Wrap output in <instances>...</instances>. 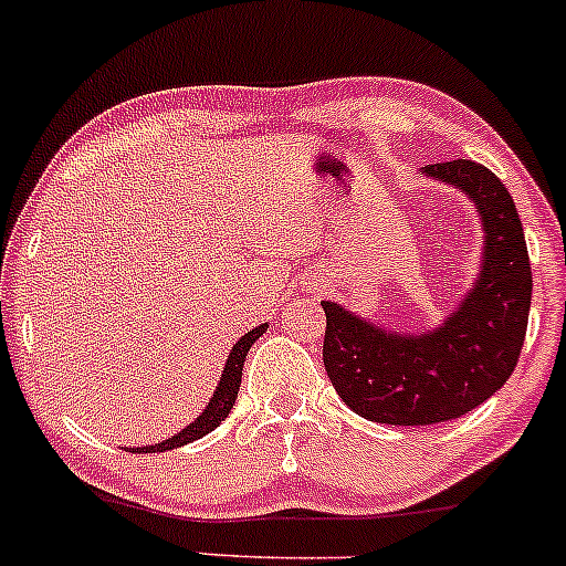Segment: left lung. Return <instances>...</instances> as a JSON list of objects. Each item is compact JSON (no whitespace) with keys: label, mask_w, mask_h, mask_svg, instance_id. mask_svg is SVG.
Listing matches in <instances>:
<instances>
[{"label":"left lung","mask_w":566,"mask_h":566,"mask_svg":"<svg viewBox=\"0 0 566 566\" xmlns=\"http://www.w3.org/2000/svg\"><path fill=\"white\" fill-rule=\"evenodd\" d=\"M423 172L475 202L483 221V270L440 329L386 334L324 302V364L334 391L375 423L429 427L475 410L513 375L524 348L532 264L513 197L483 164L455 159Z\"/></svg>","instance_id":"8db88e82"}]
</instances>
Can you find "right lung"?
<instances>
[{
  "label": "right lung",
  "instance_id": "1",
  "mask_svg": "<svg viewBox=\"0 0 566 566\" xmlns=\"http://www.w3.org/2000/svg\"><path fill=\"white\" fill-rule=\"evenodd\" d=\"M266 324L256 326L253 332H248L245 337L240 339V343L234 345L232 354L227 358V367H223V375H221V382L216 386V394H212V399L205 407L202 416L197 418V421L191 423V427H186L180 434L169 437V440L159 442V446H145V448H132V451H143V453H161V451H172V448H180V446H188V442L199 440V437L210 434L212 429L218 427V423L223 421V418L232 412V405L237 399V391H240V380H242V364H245V356L248 350H251V345L256 343V339L264 334Z\"/></svg>",
  "mask_w": 566,
  "mask_h": 566
}]
</instances>
